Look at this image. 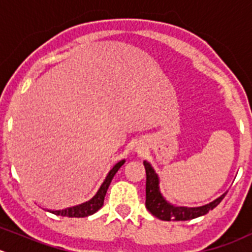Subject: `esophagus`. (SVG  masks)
Segmentation results:
<instances>
[{
	"label": "esophagus",
	"mask_w": 252,
	"mask_h": 252,
	"mask_svg": "<svg viewBox=\"0 0 252 252\" xmlns=\"http://www.w3.org/2000/svg\"><path fill=\"white\" fill-rule=\"evenodd\" d=\"M138 152H142V150H140V148H138Z\"/></svg>",
	"instance_id": "34e87169"
}]
</instances>
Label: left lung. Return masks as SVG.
Masks as SVG:
<instances>
[{
    "instance_id": "obj_1",
    "label": "left lung",
    "mask_w": 252,
    "mask_h": 252,
    "mask_svg": "<svg viewBox=\"0 0 252 252\" xmlns=\"http://www.w3.org/2000/svg\"><path fill=\"white\" fill-rule=\"evenodd\" d=\"M145 166V173H147V185H145V206L148 210L155 216V218L164 220V221H185V220H191V219L199 218L209 211L213 210L214 208L220 204V201L224 199L226 192L216 197L215 200L211 203L205 204L203 206H178L171 204L164 197V195L160 191V179L157 171L152 166V164L148 163L147 160L143 161Z\"/></svg>"
}]
</instances>
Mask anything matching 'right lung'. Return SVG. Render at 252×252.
<instances>
[{
    "instance_id": "obj_1",
    "label": "right lung",
    "mask_w": 252,
    "mask_h": 252,
    "mask_svg": "<svg viewBox=\"0 0 252 252\" xmlns=\"http://www.w3.org/2000/svg\"><path fill=\"white\" fill-rule=\"evenodd\" d=\"M126 163V159H122L118 163H115V165H113V168L110 169L109 173L105 176L104 182L102 183V185L99 187L98 191L95 192L92 199H89L88 201H84V203L79 204V205L69 206V208L62 209V210H47L49 213L55 214L58 216H67V218H86V216L93 215L94 213H97L100 208L103 206L104 203V197L107 194V190L109 188L110 182L114 178L115 173L121 169V166Z\"/></svg>"
}]
</instances>
